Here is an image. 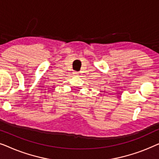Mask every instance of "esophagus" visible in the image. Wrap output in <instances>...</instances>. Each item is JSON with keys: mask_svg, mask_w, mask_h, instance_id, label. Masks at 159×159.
<instances>
[{"mask_svg": "<svg viewBox=\"0 0 159 159\" xmlns=\"http://www.w3.org/2000/svg\"><path fill=\"white\" fill-rule=\"evenodd\" d=\"M74 75H78V72H77V71H75V72H73Z\"/></svg>", "mask_w": 159, "mask_h": 159, "instance_id": "34e87169", "label": "esophagus"}]
</instances>
